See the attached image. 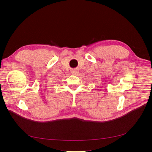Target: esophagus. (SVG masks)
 Masks as SVG:
<instances>
[{
	"mask_svg": "<svg viewBox=\"0 0 152 152\" xmlns=\"http://www.w3.org/2000/svg\"><path fill=\"white\" fill-rule=\"evenodd\" d=\"M79 73V71L76 69H73L71 70V74L73 75H77Z\"/></svg>",
	"mask_w": 152,
	"mask_h": 152,
	"instance_id": "esophagus-1",
	"label": "esophagus"
}]
</instances>
